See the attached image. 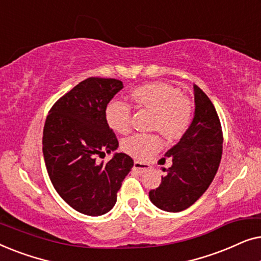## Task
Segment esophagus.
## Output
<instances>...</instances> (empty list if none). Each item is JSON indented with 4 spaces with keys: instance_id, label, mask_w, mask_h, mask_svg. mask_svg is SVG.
<instances>
[{
    "instance_id": "1",
    "label": "esophagus",
    "mask_w": 261,
    "mask_h": 261,
    "mask_svg": "<svg viewBox=\"0 0 261 261\" xmlns=\"http://www.w3.org/2000/svg\"><path fill=\"white\" fill-rule=\"evenodd\" d=\"M133 169L135 171H138L139 173H142V172H146L149 169V166L147 165V164L145 163H141V162H134V165H133Z\"/></svg>"
}]
</instances>
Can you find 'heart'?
Returning <instances> with one entry per match:
<instances>
[{
	"label": "heart",
	"instance_id": "b5f03b06",
	"mask_svg": "<svg viewBox=\"0 0 261 261\" xmlns=\"http://www.w3.org/2000/svg\"><path fill=\"white\" fill-rule=\"evenodd\" d=\"M130 99L139 109L153 113L152 130H158L171 141L179 140L190 128L194 120V107L180 91L164 82L141 85L130 92ZM105 117L108 126L119 134L132 129V109L126 103L110 101L106 107ZM121 147L127 154L139 160H147L163 147L158 134H137L126 139Z\"/></svg>",
	"mask_w": 261,
	"mask_h": 261
}]
</instances>
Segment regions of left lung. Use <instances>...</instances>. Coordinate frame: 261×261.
<instances>
[{"label":"left lung","instance_id":"8db88e82","mask_svg":"<svg viewBox=\"0 0 261 261\" xmlns=\"http://www.w3.org/2000/svg\"><path fill=\"white\" fill-rule=\"evenodd\" d=\"M195 116L184 137L166 152L172 165L162 176L149 199L165 212L178 213L194 204L215 177L222 155L223 134L216 109L208 96L194 87Z\"/></svg>","mask_w":261,"mask_h":261}]
</instances>
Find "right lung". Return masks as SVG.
<instances>
[{"label": "right lung", "mask_w": 261, "mask_h": 261, "mask_svg": "<svg viewBox=\"0 0 261 261\" xmlns=\"http://www.w3.org/2000/svg\"><path fill=\"white\" fill-rule=\"evenodd\" d=\"M123 88L115 78L90 77L62 96L46 117L42 153L56 191L74 210L99 216L115 205L117 191L134 165L124 153L96 163L119 147L106 107Z\"/></svg>", "instance_id": "obj_1"}]
</instances>
